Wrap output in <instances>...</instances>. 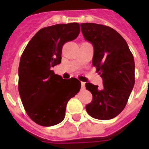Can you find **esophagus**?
<instances>
[{"mask_svg":"<svg viewBox=\"0 0 149 149\" xmlns=\"http://www.w3.org/2000/svg\"><path fill=\"white\" fill-rule=\"evenodd\" d=\"M81 89H85V82H81Z\"/></svg>","mask_w":149,"mask_h":149,"instance_id":"1","label":"esophagus"}]
</instances>
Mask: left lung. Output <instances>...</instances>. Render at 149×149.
<instances>
[{
  "label": "left lung",
  "mask_w": 149,
  "mask_h": 149,
  "mask_svg": "<svg viewBox=\"0 0 149 149\" xmlns=\"http://www.w3.org/2000/svg\"><path fill=\"white\" fill-rule=\"evenodd\" d=\"M85 40L93 45V66L103 80V86L86 83L93 101L86 106L89 116L108 120L125 108L135 83V63L126 41L107 26L95 23L81 24Z\"/></svg>",
  "instance_id": "obj_1"
}]
</instances>
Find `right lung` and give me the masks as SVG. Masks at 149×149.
I'll list each match as a JSON object with an SVG mask.
<instances>
[{
  "label": "right lung",
  "instance_id": "right-lung-1",
  "mask_svg": "<svg viewBox=\"0 0 149 149\" xmlns=\"http://www.w3.org/2000/svg\"><path fill=\"white\" fill-rule=\"evenodd\" d=\"M80 33L78 23L59 24L41 29L30 39L18 67V91L27 115L42 126L64 119L68 101L81 89L74 78L63 79L51 70L61 63L63 45Z\"/></svg>",
  "mask_w": 149,
  "mask_h": 149
}]
</instances>
